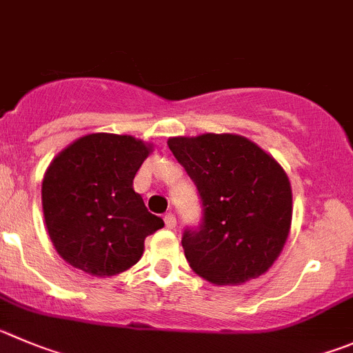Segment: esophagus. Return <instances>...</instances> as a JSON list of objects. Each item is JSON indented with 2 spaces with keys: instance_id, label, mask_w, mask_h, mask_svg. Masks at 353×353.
I'll return each mask as SVG.
<instances>
[{
  "instance_id": "esophagus-1",
  "label": "esophagus",
  "mask_w": 353,
  "mask_h": 353,
  "mask_svg": "<svg viewBox=\"0 0 353 353\" xmlns=\"http://www.w3.org/2000/svg\"><path fill=\"white\" fill-rule=\"evenodd\" d=\"M163 221H165V228L169 230H174L176 228V217H174V214H167L165 217H163Z\"/></svg>"
}]
</instances>
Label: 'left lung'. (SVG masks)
<instances>
[{"label": "left lung", "instance_id": "left-lung-1", "mask_svg": "<svg viewBox=\"0 0 353 353\" xmlns=\"http://www.w3.org/2000/svg\"><path fill=\"white\" fill-rule=\"evenodd\" d=\"M170 151L202 199L199 228L183 249L193 272L216 285L258 279L282 252L292 219L288 174L258 144L235 134L170 137Z\"/></svg>", "mask_w": 353, "mask_h": 353}]
</instances>
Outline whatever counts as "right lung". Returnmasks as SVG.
I'll return each instance as SVG.
<instances>
[{
    "instance_id": "right-lung-1",
    "label": "right lung",
    "mask_w": 353,
    "mask_h": 353,
    "mask_svg": "<svg viewBox=\"0 0 353 353\" xmlns=\"http://www.w3.org/2000/svg\"><path fill=\"white\" fill-rule=\"evenodd\" d=\"M151 144L132 136L88 134L62 150L41 184L43 216L55 251L95 276L136 265L144 239L163 226L132 183Z\"/></svg>"
}]
</instances>
